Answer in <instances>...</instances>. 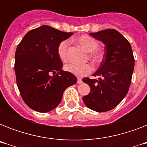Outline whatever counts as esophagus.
Returning <instances> with one entry per match:
<instances>
[{"mask_svg": "<svg viewBox=\"0 0 147 147\" xmlns=\"http://www.w3.org/2000/svg\"><path fill=\"white\" fill-rule=\"evenodd\" d=\"M82 80L81 78H78V80H77V83H78V84H81V83H82Z\"/></svg>", "mask_w": 147, "mask_h": 147, "instance_id": "1", "label": "esophagus"}]
</instances>
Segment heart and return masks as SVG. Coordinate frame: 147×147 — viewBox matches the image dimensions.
<instances>
[{"mask_svg": "<svg viewBox=\"0 0 147 147\" xmlns=\"http://www.w3.org/2000/svg\"><path fill=\"white\" fill-rule=\"evenodd\" d=\"M78 44L87 52H92V58L94 62H99L102 59V53L100 51L96 50L98 47V42L94 37L89 35L81 36L77 39ZM69 47V41L63 40L58 46L57 53L59 57L62 62H65L68 59L67 50ZM65 69L69 72H71L75 76L82 77L92 71V66L89 64L78 65L76 63H69L65 65Z\"/></svg>", "mask_w": 147, "mask_h": 147, "instance_id": "heart-1", "label": "heart"}]
</instances>
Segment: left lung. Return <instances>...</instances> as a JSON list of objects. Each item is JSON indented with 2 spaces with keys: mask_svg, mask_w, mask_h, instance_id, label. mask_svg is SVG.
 Instances as JSON below:
<instances>
[{
  "mask_svg": "<svg viewBox=\"0 0 147 147\" xmlns=\"http://www.w3.org/2000/svg\"><path fill=\"white\" fill-rule=\"evenodd\" d=\"M90 35L105 45L104 59L93 76L82 81L91 92L82 98L88 108L97 112L111 111L127 95L134 69V57L130 42L114 29L91 33Z\"/></svg>",
  "mask_w": 147,
  "mask_h": 147,
  "instance_id": "1",
  "label": "left lung"
}]
</instances>
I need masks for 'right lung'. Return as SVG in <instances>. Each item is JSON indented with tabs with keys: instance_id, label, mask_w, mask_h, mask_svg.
I'll list each match as a JSON object with an SVG mask.
<instances>
[{
	"instance_id": "obj_1",
	"label": "right lung",
	"mask_w": 147,
	"mask_h": 147,
	"mask_svg": "<svg viewBox=\"0 0 147 147\" xmlns=\"http://www.w3.org/2000/svg\"><path fill=\"white\" fill-rule=\"evenodd\" d=\"M73 33L49 26L29 31L15 53L17 85L26 105L36 111L49 112L59 105L63 92L77 82L73 74L62 69L58 46Z\"/></svg>"
}]
</instances>
